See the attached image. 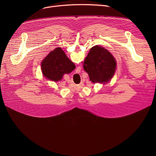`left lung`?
I'll return each instance as SVG.
<instances>
[{
  "label": "left lung",
  "mask_w": 156,
  "mask_h": 156,
  "mask_svg": "<svg viewBox=\"0 0 156 156\" xmlns=\"http://www.w3.org/2000/svg\"><path fill=\"white\" fill-rule=\"evenodd\" d=\"M116 68V61L107 50L95 45L90 50L84 61L83 69L92 83H108L113 77Z\"/></svg>",
  "instance_id": "1"
}]
</instances>
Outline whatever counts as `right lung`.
Listing matches in <instances>:
<instances>
[{
  "label": "right lung",
  "instance_id": "add662e5",
  "mask_svg": "<svg viewBox=\"0 0 156 156\" xmlns=\"http://www.w3.org/2000/svg\"><path fill=\"white\" fill-rule=\"evenodd\" d=\"M41 67L44 76L56 82L62 78L64 74L75 69V65L60 47H57L45 57Z\"/></svg>",
  "mask_w": 156,
  "mask_h": 156
}]
</instances>
